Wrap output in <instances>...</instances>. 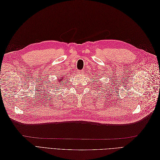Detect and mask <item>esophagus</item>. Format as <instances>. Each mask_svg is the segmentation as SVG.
Segmentation results:
<instances>
[{"instance_id":"34e87169","label":"esophagus","mask_w":160,"mask_h":160,"mask_svg":"<svg viewBox=\"0 0 160 160\" xmlns=\"http://www.w3.org/2000/svg\"><path fill=\"white\" fill-rule=\"evenodd\" d=\"M79 74H83V73H84V71H83V70L79 71Z\"/></svg>"}]
</instances>
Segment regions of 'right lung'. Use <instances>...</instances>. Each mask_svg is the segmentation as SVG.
Returning a JSON list of instances; mask_svg holds the SVG:
<instances>
[{
	"mask_svg": "<svg viewBox=\"0 0 160 160\" xmlns=\"http://www.w3.org/2000/svg\"><path fill=\"white\" fill-rule=\"evenodd\" d=\"M64 79H65V78H64L63 77H59V78H58L57 81L54 82V85H56V84H57V86L58 87V88H60V87H61V85H63L64 83H66V82H65L66 81H65ZM62 81H65V82L62 83ZM54 85H53V87H55Z\"/></svg>",
	"mask_w": 160,
	"mask_h": 160,
	"instance_id": "1",
	"label": "right lung"
}]
</instances>
